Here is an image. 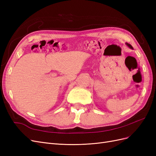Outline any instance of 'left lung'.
Wrapping results in <instances>:
<instances>
[{
  "label": "left lung",
  "instance_id": "left-lung-1",
  "mask_svg": "<svg viewBox=\"0 0 156 156\" xmlns=\"http://www.w3.org/2000/svg\"><path fill=\"white\" fill-rule=\"evenodd\" d=\"M127 45H128V47H129V48H130L131 49H133V48H132V46L130 45V44H127Z\"/></svg>",
  "mask_w": 156,
  "mask_h": 156
}]
</instances>
